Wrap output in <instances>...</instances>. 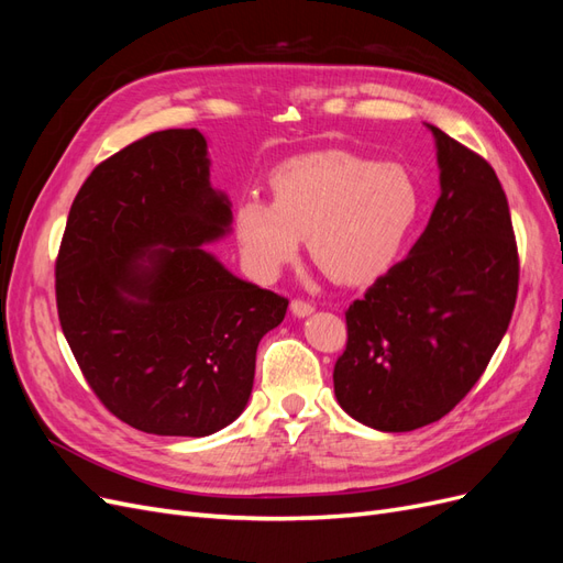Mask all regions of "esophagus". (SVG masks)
Masks as SVG:
<instances>
[{
  "instance_id": "34e87169",
  "label": "esophagus",
  "mask_w": 563,
  "mask_h": 563,
  "mask_svg": "<svg viewBox=\"0 0 563 563\" xmlns=\"http://www.w3.org/2000/svg\"><path fill=\"white\" fill-rule=\"evenodd\" d=\"M291 312L296 317H308V314L314 312V305L308 302V300H302V298H296V300H291Z\"/></svg>"
}]
</instances>
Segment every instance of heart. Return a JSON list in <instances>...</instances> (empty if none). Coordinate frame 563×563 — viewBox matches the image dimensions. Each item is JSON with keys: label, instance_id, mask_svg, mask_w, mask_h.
<instances>
[{"label": "heart", "instance_id": "1", "mask_svg": "<svg viewBox=\"0 0 563 563\" xmlns=\"http://www.w3.org/2000/svg\"><path fill=\"white\" fill-rule=\"evenodd\" d=\"M272 203L246 197L234 234L253 277L275 279L308 236L312 261L340 284H366L395 263L411 234L418 187L401 166L345 150L294 157L269 174Z\"/></svg>", "mask_w": 563, "mask_h": 563}]
</instances>
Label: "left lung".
<instances>
[{"label":"left lung","mask_w":563,"mask_h":563,"mask_svg":"<svg viewBox=\"0 0 563 563\" xmlns=\"http://www.w3.org/2000/svg\"><path fill=\"white\" fill-rule=\"evenodd\" d=\"M441 195L411 253L347 312L333 368L338 404L383 432L437 422L482 378L509 327L519 251L493 166L430 126Z\"/></svg>","instance_id":"left-lung-1"}]
</instances>
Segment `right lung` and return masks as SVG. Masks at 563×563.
<instances>
[{"label":"right lung","mask_w":563,"mask_h":563,"mask_svg":"<svg viewBox=\"0 0 563 563\" xmlns=\"http://www.w3.org/2000/svg\"><path fill=\"white\" fill-rule=\"evenodd\" d=\"M230 220L197 129L119 150L73 201L56 258L60 329L93 395L135 430L207 437L251 397L255 350L288 300L203 251Z\"/></svg>","instance_id":"add662e5"}]
</instances>
